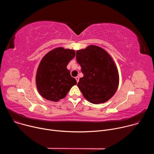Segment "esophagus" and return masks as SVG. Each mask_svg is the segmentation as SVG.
Instances as JSON below:
<instances>
[{
  "label": "esophagus",
  "instance_id": "obj_1",
  "mask_svg": "<svg viewBox=\"0 0 154 154\" xmlns=\"http://www.w3.org/2000/svg\"><path fill=\"white\" fill-rule=\"evenodd\" d=\"M75 80H76V81H77V82L78 83L79 82V77H78V76H77V77H75Z\"/></svg>",
  "mask_w": 154,
  "mask_h": 154
}]
</instances>
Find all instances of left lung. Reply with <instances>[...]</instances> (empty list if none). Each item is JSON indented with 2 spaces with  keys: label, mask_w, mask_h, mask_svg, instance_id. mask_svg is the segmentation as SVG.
<instances>
[{
  "label": "left lung",
  "mask_w": 154,
  "mask_h": 154,
  "mask_svg": "<svg viewBox=\"0 0 154 154\" xmlns=\"http://www.w3.org/2000/svg\"><path fill=\"white\" fill-rule=\"evenodd\" d=\"M76 59L83 77L77 84L83 97L94 104L105 103L116 93L118 70L114 60L103 49L90 45L76 52Z\"/></svg>",
  "instance_id": "8db88e82"
}]
</instances>
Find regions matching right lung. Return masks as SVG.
<instances>
[{
	"label": "right lung",
	"instance_id": "obj_1",
	"mask_svg": "<svg viewBox=\"0 0 154 154\" xmlns=\"http://www.w3.org/2000/svg\"><path fill=\"white\" fill-rule=\"evenodd\" d=\"M73 49L57 48L43 57L38 67L36 85L39 94L45 99L58 102L67 95L77 84L67 69L69 62L74 58Z\"/></svg>",
	"mask_w": 154,
	"mask_h": 154
}]
</instances>
